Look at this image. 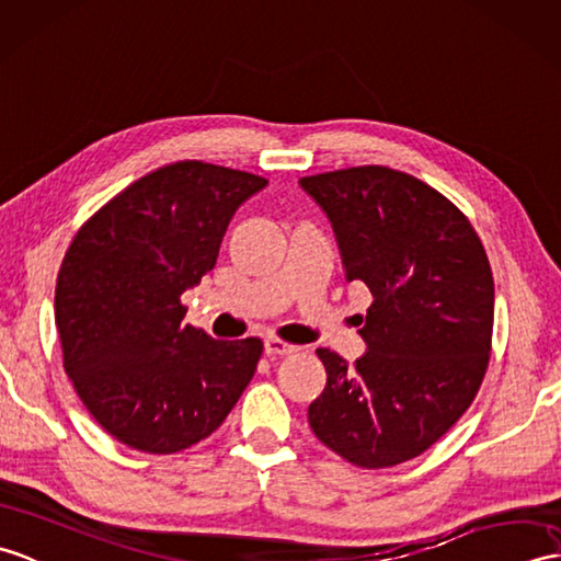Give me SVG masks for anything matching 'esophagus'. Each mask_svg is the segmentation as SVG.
I'll list each match as a JSON object with an SVG mask.
<instances>
[{
    "instance_id": "obj_1",
    "label": "esophagus",
    "mask_w": 561,
    "mask_h": 561,
    "mask_svg": "<svg viewBox=\"0 0 561 561\" xmlns=\"http://www.w3.org/2000/svg\"><path fill=\"white\" fill-rule=\"evenodd\" d=\"M294 351H298V346L286 344V342L277 340V336H267V340H265V354L267 356H289V354H294Z\"/></svg>"
}]
</instances>
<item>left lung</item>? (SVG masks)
Here are the masks:
<instances>
[{"label":"left lung","mask_w":561,"mask_h":561,"mask_svg":"<svg viewBox=\"0 0 561 561\" xmlns=\"http://www.w3.org/2000/svg\"><path fill=\"white\" fill-rule=\"evenodd\" d=\"M332 221L346 282L373 294L354 366L316 354L328 385L308 423L324 447L360 468L419 457L457 423L483 382L494 320L488 253L457 205L389 167L304 176Z\"/></svg>","instance_id":"left-lung-1"}]
</instances>
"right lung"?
Returning <instances> with one entry per match:
<instances>
[{
    "label": "right lung",
    "mask_w": 561,
    "mask_h": 561,
    "mask_svg": "<svg viewBox=\"0 0 561 561\" xmlns=\"http://www.w3.org/2000/svg\"><path fill=\"white\" fill-rule=\"evenodd\" d=\"M265 186L239 169L174 162L114 195L73 237L55 291L64 370L126 447L188 449L251 382L263 342H217L184 324L181 294L215 267L233 213Z\"/></svg>",
    "instance_id": "add662e5"
}]
</instances>
